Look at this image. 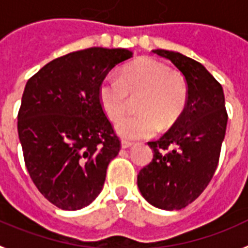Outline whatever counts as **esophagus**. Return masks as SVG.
<instances>
[{
	"label": "esophagus",
	"mask_w": 248,
	"mask_h": 248,
	"mask_svg": "<svg viewBox=\"0 0 248 248\" xmlns=\"http://www.w3.org/2000/svg\"><path fill=\"white\" fill-rule=\"evenodd\" d=\"M133 146V142H129V140H122V147L123 148H129V147Z\"/></svg>",
	"instance_id": "obj_1"
}]
</instances>
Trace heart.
<instances>
[{"label": "heart", "instance_id": "heart-1", "mask_svg": "<svg viewBox=\"0 0 248 248\" xmlns=\"http://www.w3.org/2000/svg\"><path fill=\"white\" fill-rule=\"evenodd\" d=\"M133 97L138 112L124 116L116 132L128 139L155 136L159 126L169 129L183 114L187 87L179 73L170 72L163 63L152 58L139 59L122 69L119 76H108L99 85V100L111 120L124 115Z\"/></svg>", "mask_w": 248, "mask_h": 248}]
</instances>
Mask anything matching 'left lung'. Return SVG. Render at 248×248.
<instances>
[{
	"mask_svg": "<svg viewBox=\"0 0 248 248\" xmlns=\"http://www.w3.org/2000/svg\"><path fill=\"white\" fill-rule=\"evenodd\" d=\"M153 53L183 73L187 101L179 120L158 140L153 158L138 173L143 198L163 210H180L199 198L219 162L227 114L222 85L194 59L163 49Z\"/></svg>",
	"mask_w": 248,
	"mask_h": 248,
	"instance_id": "1",
	"label": "left lung"
}]
</instances>
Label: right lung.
<instances>
[{
  "mask_svg": "<svg viewBox=\"0 0 248 248\" xmlns=\"http://www.w3.org/2000/svg\"><path fill=\"white\" fill-rule=\"evenodd\" d=\"M128 49L93 48L53 59L29 78L17 114L28 172L44 198L82 209L105 183L120 139L99 100V85Z\"/></svg>",
  "mask_w": 248,
  "mask_h": 248,
  "instance_id": "obj_1",
  "label": "right lung"
}]
</instances>
